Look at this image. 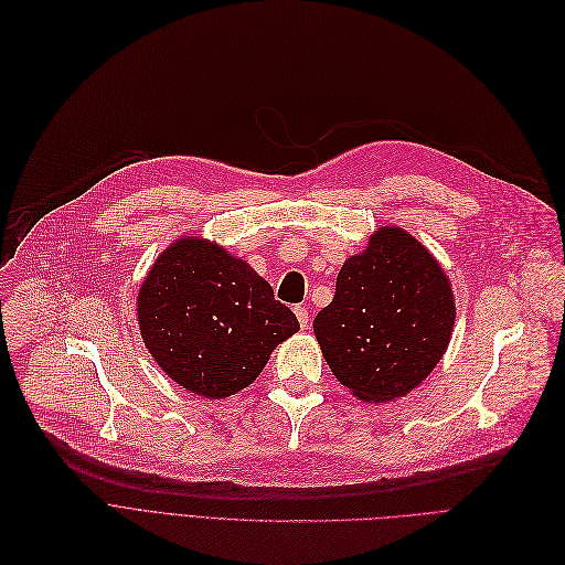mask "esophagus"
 Returning a JSON list of instances; mask_svg holds the SVG:
<instances>
[{
	"label": "esophagus",
	"mask_w": 565,
	"mask_h": 565,
	"mask_svg": "<svg viewBox=\"0 0 565 565\" xmlns=\"http://www.w3.org/2000/svg\"><path fill=\"white\" fill-rule=\"evenodd\" d=\"M294 315H297L301 329H306L308 327V308L306 306H297V308H294Z\"/></svg>",
	"instance_id": "obj_1"
}]
</instances>
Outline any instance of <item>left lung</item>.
Masks as SVG:
<instances>
[{
	"label": "left lung",
	"mask_w": 565,
	"mask_h": 565,
	"mask_svg": "<svg viewBox=\"0 0 565 565\" xmlns=\"http://www.w3.org/2000/svg\"><path fill=\"white\" fill-rule=\"evenodd\" d=\"M455 327L450 278L416 236L382 225L347 257L312 331L335 380L363 402L405 397L444 359Z\"/></svg>",
	"instance_id": "left-lung-1"
}]
</instances>
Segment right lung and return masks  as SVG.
I'll use <instances>...</instances> for the list:
<instances>
[{"mask_svg": "<svg viewBox=\"0 0 565 565\" xmlns=\"http://www.w3.org/2000/svg\"><path fill=\"white\" fill-rule=\"evenodd\" d=\"M145 347L172 382L206 399L250 386L299 319L255 268L225 246L181 236L156 257L138 291Z\"/></svg>", "mask_w": 565, "mask_h": 565, "instance_id": "add662e5", "label": "right lung"}]
</instances>
